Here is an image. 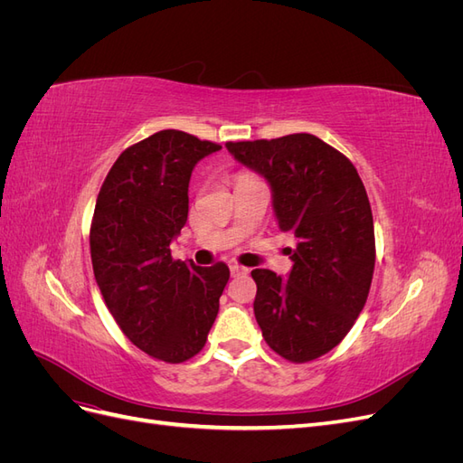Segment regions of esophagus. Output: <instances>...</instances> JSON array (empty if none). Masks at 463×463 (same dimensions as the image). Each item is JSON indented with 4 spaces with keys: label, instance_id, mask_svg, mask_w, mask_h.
<instances>
[{
    "label": "esophagus",
    "instance_id": "34e87169",
    "mask_svg": "<svg viewBox=\"0 0 463 463\" xmlns=\"http://www.w3.org/2000/svg\"><path fill=\"white\" fill-rule=\"evenodd\" d=\"M230 272H232V276H241V274H247L249 272V269H245V266H241V264H230Z\"/></svg>",
    "mask_w": 463,
    "mask_h": 463
}]
</instances>
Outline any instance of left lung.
<instances>
[{
    "label": "left lung",
    "instance_id": "left-lung-1",
    "mask_svg": "<svg viewBox=\"0 0 463 463\" xmlns=\"http://www.w3.org/2000/svg\"><path fill=\"white\" fill-rule=\"evenodd\" d=\"M260 174L293 262L288 278L250 272L255 318L266 344L291 363L328 354L365 307L374 270V228L365 185L342 152L309 133L226 143Z\"/></svg>",
    "mask_w": 463,
    "mask_h": 463
}]
</instances>
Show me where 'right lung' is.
I'll return each mask as SVG.
<instances>
[{
	"mask_svg": "<svg viewBox=\"0 0 463 463\" xmlns=\"http://www.w3.org/2000/svg\"><path fill=\"white\" fill-rule=\"evenodd\" d=\"M220 148L184 131L154 133L119 154L96 199V284L123 334L165 363L204 347L230 279L223 262L187 264L170 249L187 222L193 167Z\"/></svg>",
	"mask_w": 463,
	"mask_h": 463,
	"instance_id": "obj_1",
	"label": "right lung"
}]
</instances>
